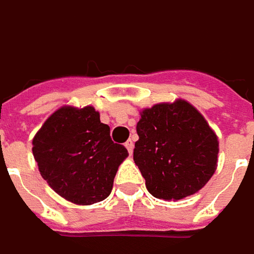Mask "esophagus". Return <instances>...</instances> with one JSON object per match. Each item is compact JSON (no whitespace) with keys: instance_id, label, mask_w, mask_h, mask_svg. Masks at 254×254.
<instances>
[{"instance_id":"obj_1","label":"esophagus","mask_w":254,"mask_h":254,"mask_svg":"<svg viewBox=\"0 0 254 254\" xmlns=\"http://www.w3.org/2000/svg\"><path fill=\"white\" fill-rule=\"evenodd\" d=\"M124 146H126V148H127V150H128V153H130V154H131V153H133L134 143H133V140H131V138H130V140H127V141H126V144H124Z\"/></svg>"}]
</instances>
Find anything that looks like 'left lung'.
I'll use <instances>...</instances> for the list:
<instances>
[{
    "mask_svg": "<svg viewBox=\"0 0 254 254\" xmlns=\"http://www.w3.org/2000/svg\"><path fill=\"white\" fill-rule=\"evenodd\" d=\"M133 159L147 190L161 200L197 193L217 167L219 141L204 117L184 100L144 108Z\"/></svg>",
    "mask_w": 254,
    "mask_h": 254,
    "instance_id": "left-lung-1",
    "label": "left lung"
}]
</instances>
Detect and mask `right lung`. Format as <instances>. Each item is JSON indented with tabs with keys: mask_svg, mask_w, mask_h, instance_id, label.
<instances>
[{
	"mask_svg": "<svg viewBox=\"0 0 254 254\" xmlns=\"http://www.w3.org/2000/svg\"><path fill=\"white\" fill-rule=\"evenodd\" d=\"M32 154L50 187L81 206L110 196L119 166L128 156L91 106H64L53 113L32 138Z\"/></svg>",
	"mask_w": 254,
	"mask_h": 254,
	"instance_id": "obj_1",
	"label": "right lung"
}]
</instances>
